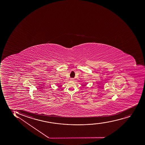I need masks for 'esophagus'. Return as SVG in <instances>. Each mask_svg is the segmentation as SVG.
I'll return each instance as SVG.
<instances>
[{"instance_id":"obj_1","label":"esophagus","mask_w":145,"mask_h":145,"mask_svg":"<svg viewBox=\"0 0 145 145\" xmlns=\"http://www.w3.org/2000/svg\"><path fill=\"white\" fill-rule=\"evenodd\" d=\"M70 80H71V81H73V80H74V78H71Z\"/></svg>"}]
</instances>
